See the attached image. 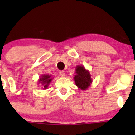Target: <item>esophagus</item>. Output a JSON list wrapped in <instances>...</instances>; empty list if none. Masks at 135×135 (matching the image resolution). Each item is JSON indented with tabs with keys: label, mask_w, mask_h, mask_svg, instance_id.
<instances>
[{
	"label": "esophagus",
	"mask_w": 135,
	"mask_h": 135,
	"mask_svg": "<svg viewBox=\"0 0 135 135\" xmlns=\"http://www.w3.org/2000/svg\"><path fill=\"white\" fill-rule=\"evenodd\" d=\"M59 75L60 76H61V77H64V76H65V73L64 71H60L59 72Z\"/></svg>",
	"instance_id": "obj_1"
}]
</instances>
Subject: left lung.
<instances>
[{
  "label": "left lung",
  "instance_id": "left-lung-1",
  "mask_svg": "<svg viewBox=\"0 0 135 135\" xmlns=\"http://www.w3.org/2000/svg\"><path fill=\"white\" fill-rule=\"evenodd\" d=\"M74 80L76 86L81 90L85 91L92 84V78L90 73L82 65H77L75 69Z\"/></svg>",
  "mask_w": 135,
  "mask_h": 135
}]
</instances>
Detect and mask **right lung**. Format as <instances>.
<instances>
[{
    "instance_id": "obj_1",
    "label": "right lung",
    "mask_w": 135,
    "mask_h": 135,
    "mask_svg": "<svg viewBox=\"0 0 135 135\" xmlns=\"http://www.w3.org/2000/svg\"><path fill=\"white\" fill-rule=\"evenodd\" d=\"M54 77H52L51 75H49V74H42L40 76L39 80H38V84H40L42 86V89H46L49 87V85L52 81Z\"/></svg>"
}]
</instances>
